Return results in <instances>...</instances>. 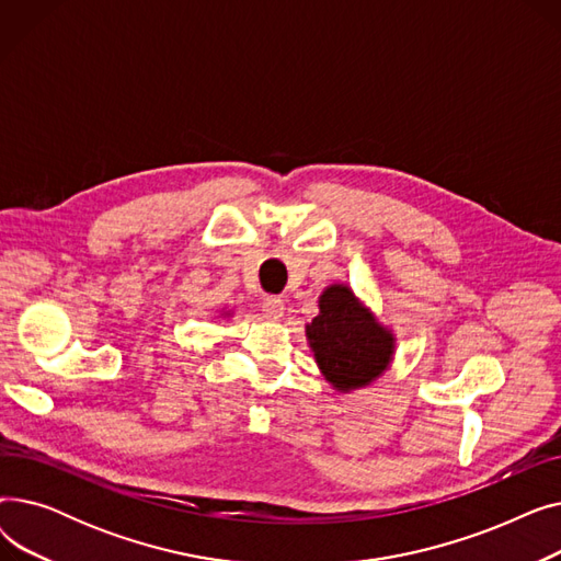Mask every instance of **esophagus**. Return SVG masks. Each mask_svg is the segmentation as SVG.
Returning a JSON list of instances; mask_svg holds the SVG:
<instances>
[{"label": "esophagus", "mask_w": 561, "mask_h": 561, "mask_svg": "<svg viewBox=\"0 0 561 561\" xmlns=\"http://www.w3.org/2000/svg\"><path fill=\"white\" fill-rule=\"evenodd\" d=\"M261 311L268 320H279L284 316V302L279 298H265Z\"/></svg>", "instance_id": "1"}]
</instances>
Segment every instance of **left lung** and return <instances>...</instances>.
<instances>
[{
    "label": "left lung",
    "instance_id": "obj_1",
    "mask_svg": "<svg viewBox=\"0 0 561 561\" xmlns=\"http://www.w3.org/2000/svg\"><path fill=\"white\" fill-rule=\"evenodd\" d=\"M313 359L339 393L364 389L389 370L396 336L345 284L320 293L318 316L307 325Z\"/></svg>",
    "mask_w": 561,
    "mask_h": 561
}]
</instances>
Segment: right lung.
<instances>
[{
    "instance_id": "1",
    "label": "right lung",
    "mask_w": 561,
    "mask_h": 561,
    "mask_svg": "<svg viewBox=\"0 0 561 561\" xmlns=\"http://www.w3.org/2000/svg\"><path fill=\"white\" fill-rule=\"evenodd\" d=\"M222 316H225V313H222ZM227 316H229V313H227Z\"/></svg>"
}]
</instances>
